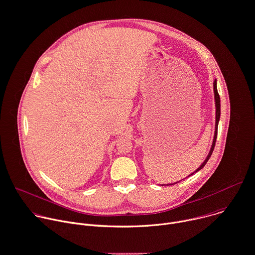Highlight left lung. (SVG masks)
I'll list each match as a JSON object with an SVG mask.
<instances>
[{
	"mask_svg": "<svg viewBox=\"0 0 255 255\" xmlns=\"http://www.w3.org/2000/svg\"><path fill=\"white\" fill-rule=\"evenodd\" d=\"M214 94H215V101H216V127H215V135H214L213 144H212L211 150H210V152H209L207 158L205 159V161L202 163V165H201L198 169L196 170L195 172H193L191 175H193L194 173H196V172H198L199 170L202 169V168L206 165V163H207L208 160L210 159V157H211V155H212V153H213V151H214V148H215V144H216V140H217V135H218V126H219V121H220V117H221V100H220V95H219L218 89H217V80L214 81ZM191 175H189V176H191ZM176 183H178V182H176ZM176 183H174V184H176ZM163 185H164V184H163ZM168 185H173V184H167V186H168Z\"/></svg>",
	"mask_w": 255,
	"mask_h": 255,
	"instance_id": "left-lung-1",
	"label": "left lung"
}]
</instances>
